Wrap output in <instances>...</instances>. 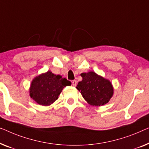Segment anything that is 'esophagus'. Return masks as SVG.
Wrapping results in <instances>:
<instances>
[{
    "mask_svg": "<svg viewBox=\"0 0 149 149\" xmlns=\"http://www.w3.org/2000/svg\"><path fill=\"white\" fill-rule=\"evenodd\" d=\"M72 82V85L74 86H75L77 85V81L76 80H73Z\"/></svg>",
    "mask_w": 149,
    "mask_h": 149,
    "instance_id": "1",
    "label": "esophagus"
}]
</instances>
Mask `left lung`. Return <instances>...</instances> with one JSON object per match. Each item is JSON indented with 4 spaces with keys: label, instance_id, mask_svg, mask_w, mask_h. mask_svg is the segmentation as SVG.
<instances>
[{
    "label": "left lung",
    "instance_id": "8db88e82",
    "mask_svg": "<svg viewBox=\"0 0 149 149\" xmlns=\"http://www.w3.org/2000/svg\"><path fill=\"white\" fill-rule=\"evenodd\" d=\"M82 80L79 81L77 89L83 98L93 106H101L109 101L113 94L110 81L93 72L81 74Z\"/></svg>",
    "mask_w": 149,
    "mask_h": 149
}]
</instances>
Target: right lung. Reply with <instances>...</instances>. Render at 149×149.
<instances>
[{
    "mask_svg": "<svg viewBox=\"0 0 149 149\" xmlns=\"http://www.w3.org/2000/svg\"><path fill=\"white\" fill-rule=\"evenodd\" d=\"M71 81L50 71L36 77L31 84L30 95L37 103L48 106L58 99L62 90L71 85Z\"/></svg>",
    "mask_w": 149,
    "mask_h": 149,
    "instance_id": "1",
    "label": "right lung"
}]
</instances>
